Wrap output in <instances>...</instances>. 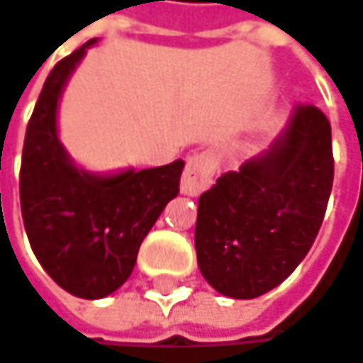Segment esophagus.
<instances>
[{"mask_svg":"<svg viewBox=\"0 0 363 363\" xmlns=\"http://www.w3.org/2000/svg\"><path fill=\"white\" fill-rule=\"evenodd\" d=\"M217 167V159L213 152H198L188 159L186 171L182 175V194L200 196L211 184H213V173Z\"/></svg>","mask_w":363,"mask_h":363,"instance_id":"esophagus-1","label":"esophagus"}]
</instances>
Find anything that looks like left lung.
Masks as SVG:
<instances>
[{
  "instance_id": "8db88e82",
  "label": "left lung",
  "mask_w": 363,
  "mask_h": 363,
  "mask_svg": "<svg viewBox=\"0 0 363 363\" xmlns=\"http://www.w3.org/2000/svg\"><path fill=\"white\" fill-rule=\"evenodd\" d=\"M330 123L299 105L271 148L220 175L198 200V269L219 294L252 299L306 258L333 190Z\"/></svg>"
}]
</instances>
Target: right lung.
Instances as JSON below:
<instances>
[{
	"instance_id": "add662e5",
	"label": "right lung",
	"mask_w": 363,
	"mask_h": 363,
	"mask_svg": "<svg viewBox=\"0 0 363 363\" xmlns=\"http://www.w3.org/2000/svg\"><path fill=\"white\" fill-rule=\"evenodd\" d=\"M96 39L64 57L47 76L26 128L20 206L30 247L67 294L107 298L134 271L146 233L179 194L184 161L101 175L78 167L57 134V107L74 69Z\"/></svg>"
}]
</instances>
